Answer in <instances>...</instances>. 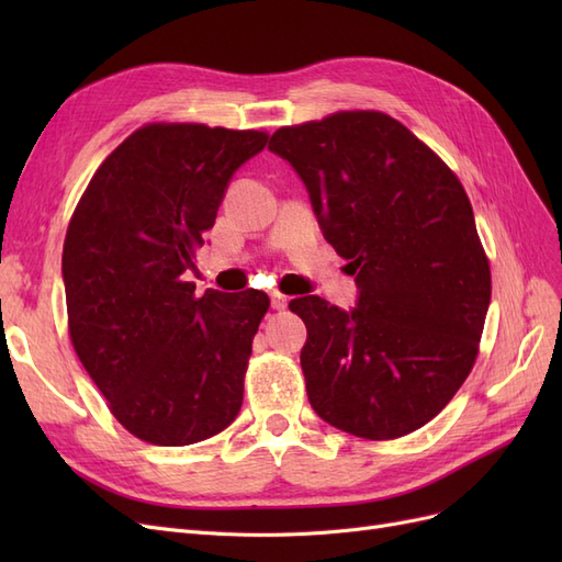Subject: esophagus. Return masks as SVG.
I'll use <instances>...</instances> for the list:
<instances>
[{
    "mask_svg": "<svg viewBox=\"0 0 562 562\" xmlns=\"http://www.w3.org/2000/svg\"><path fill=\"white\" fill-rule=\"evenodd\" d=\"M271 307H274V310H285L288 307V297L283 293L274 291V293H271Z\"/></svg>",
    "mask_w": 562,
    "mask_h": 562,
    "instance_id": "1",
    "label": "esophagus"
}]
</instances>
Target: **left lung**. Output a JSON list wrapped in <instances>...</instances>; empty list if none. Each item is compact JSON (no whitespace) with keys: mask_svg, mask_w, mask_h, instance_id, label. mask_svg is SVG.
<instances>
[{"mask_svg":"<svg viewBox=\"0 0 562 562\" xmlns=\"http://www.w3.org/2000/svg\"><path fill=\"white\" fill-rule=\"evenodd\" d=\"M269 149L307 184L361 291L351 312L318 295L288 304L307 326L300 366L312 407L359 438L413 434L469 378L490 307V262L462 182L378 110L281 126Z\"/></svg>","mask_w":562,"mask_h":562,"instance_id":"left-lung-1","label":"left lung"}]
</instances>
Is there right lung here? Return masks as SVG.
<instances>
[{
	"mask_svg": "<svg viewBox=\"0 0 562 562\" xmlns=\"http://www.w3.org/2000/svg\"><path fill=\"white\" fill-rule=\"evenodd\" d=\"M265 131L145 124L98 166L63 246L67 330L110 413L180 448L227 429L244 403L262 291L194 295L187 281L236 168Z\"/></svg>",
	"mask_w": 562,
	"mask_h": 562,
	"instance_id": "1",
	"label": "right lung"
}]
</instances>
